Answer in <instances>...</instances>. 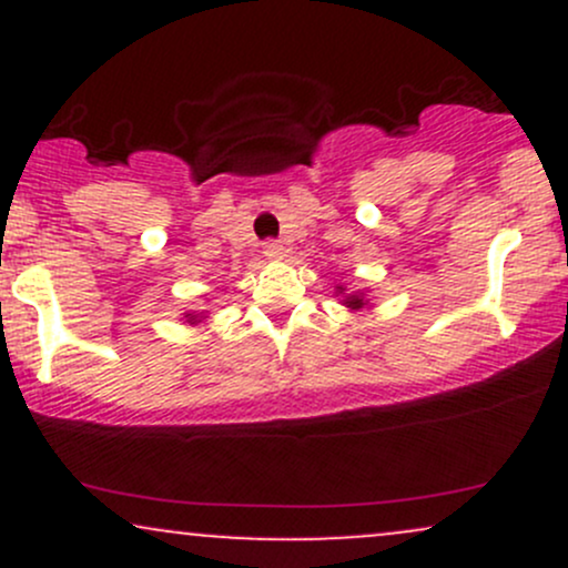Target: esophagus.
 I'll list each match as a JSON object with an SVG mask.
<instances>
[{
    "instance_id": "34e87169",
    "label": "esophagus",
    "mask_w": 568,
    "mask_h": 568,
    "mask_svg": "<svg viewBox=\"0 0 568 568\" xmlns=\"http://www.w3.org/2000/svg\"><path fill=\"white\" fill-rule=\"evenodd\" d=\"M264 256H266V258H280V256H283V245L266 243V245H264Z\"/></svg>"
}]
</instances>
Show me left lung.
<instances>
[{
  "instance_id": "obj_1",
  "label": "left lung",
  "mask_w": 568,
  "mask_h": 568,
  "mask_svg": "<svg viewBox=\"0 0 568 568\" xmlns=\"http://www.w3.org/2000/svg\"><path fill=\"white\" fill-rule=\"evenodd\" d=\"M334 293L338 296V302L347 306L349 312H361V310H371V293L368 291H347L342 283L336 285Z\"/></svg>"
}]
</instances>
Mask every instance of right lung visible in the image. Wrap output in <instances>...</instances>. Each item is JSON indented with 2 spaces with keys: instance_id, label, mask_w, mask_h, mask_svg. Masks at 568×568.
<instances>
[{
  "instance_id": "right-lung-1",
  "label": "right lung",
  "mask_w": 568,
  "mask_h": 568,
  "mask_svg": "<svg viewBox=\"0 0 568 568\" xmlns=\"http://www.w3.org/2000/svg\"><path fill=\"white\" fill-rule=\"evenodd\" d=\"M205 317H207V310H202V312H184V317H181V321H184L186 325H200V323H205Z\"/></svg>"
}]
</instances>
